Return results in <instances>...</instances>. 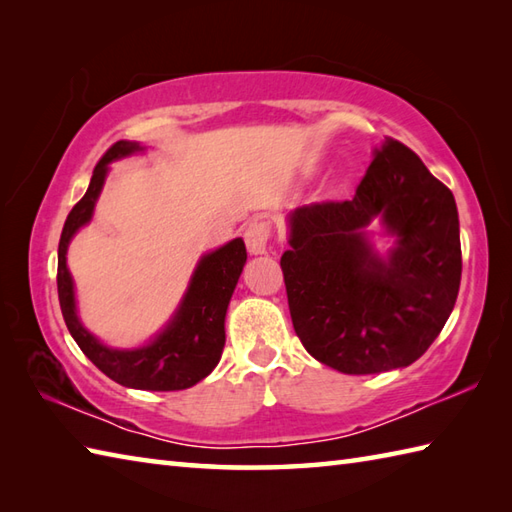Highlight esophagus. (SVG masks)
Listing matches in <instances>:
<instances>
[{
    "label": "esophagus",
    "mask_w": 512,
    "mask_h": 512,
    "mask_svg": "<svg viewBox=\"0 0 512 512\" xmlns=\"http://www.w3.org/2000/svg\"><path fill=\"white\" fill-rule=\"evenodd\" d=\"M268 239H270V226L268 222H262V220H255L244 233V242L250 255H264L268 250Z\"/></svg>",
    "instance_id": "1"
}]
</instances>
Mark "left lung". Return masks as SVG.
<instances>
[{"mask_svg":"<svg viewBox=\"0 0 512 512\" xmlns=\"http://www.w3.org/2000/svg\"><path fill=\"white\" fill-rule=\"evenodd\" d=\"M395 237L380 254L366 226ZM281 255L295 332L343 374L407 367L438 339L458 299L460 220L453 193L394 138L374 149L352 200L299 206Z\"/></svg>","mask_w":512,"mask_h":512,"instance_id":"8db88e82","label":"left lung"}]
</instances>
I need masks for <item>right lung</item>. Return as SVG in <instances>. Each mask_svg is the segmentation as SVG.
Wrapping results in <instances>:
<instances>
[{"label":"right lung","mask_w":512,"mask_h":512,"mask_svg":"<svg viewBox=\"0 0 512 512\" xmlns=\"http://www.w3.org/2000/svg\"><path fill=\"white\" fill-rule=\"evenodd\" d=\"M140 151H145V147L136 140H118L107 149L99 165L94 167L88 191L74 204L65 220L59 239V303L65 325H68L76 345L114 383L147 391L189 389L209 376L222 358L226 310L246 264V246L242 237H235L200 257L176 312L171 314L165 328L145 345L121 350V347L101 343L85 328L79 310H76L74 279L68 268V246L72 237L92 222L94 206L103 191L112 162L140 154Z\"/></svg>","instance_id":"right-lung-1"}]
</instances>
